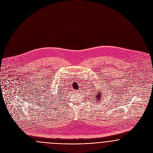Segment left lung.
<instances>
[{"label":"left lung","instance_id":"obj_1","mask_svg":"<svg viewBox=\"0 0 153 153\" xmlns=\"http://www.w3.org/2000/svg\"><path fill=\"white\" fill-rule=\"evenodd\" d=\"M100 96H101V94H98V95H97V98H96V99H98V100H97V101H98L100 100V98H101Z\"/></svg>","mask_w":153,"mask_h":153}]
</instances>
